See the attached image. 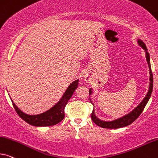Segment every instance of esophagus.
Here are the masks:
<instances>
[{"instance_id":"34e87169","label":"esophagus","mask_w":158,"mask_h":158,"mask_svg":"<svg viewBox=\"0 0 158 158\" xmlns=\"http://www.w3.org/2000/svg\"><path fill=\"white\" fill-rule=\"evenodd\" d=\"M84 78H85V81H89V77H88L87 75H85V76L84 77Z\"/></svg>"}]
</instances>
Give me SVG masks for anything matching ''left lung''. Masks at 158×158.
I'll return each instance as SVG.
<instances>
[{
    "instance_id": "1",
    "label": "left lung",
    "mask_w": 158,
    "mask_h": 158,
    "mask_svg": "<svg viewBox=\"0 0 158 158\" xmlns=\"http://www.w3.org/2000/svg\"><path fill=\"white\" fill-rule=\"evenodd\" d=\"M137 42H138V44L139 45V46L142 47V48L145 51L146 59L149 67V75H150V77H149L150 83H149L148 92H147L146 97H144V99L142 100V102H141V103L139 104L134 110H133L130 113H128V114H126L125 116H123L122 118H118V119L112 120V121H103V120H99V118L95 115V113H94V109L93 112H92L91 113V119L93 120L94 123L97 124L98 126L102 127V128H104L114 129V128H122V127L129 126V125L131 124L133 122H134L135 120L139 118V116L140 115L141 113L143 112L145 106H146V104L149 101V98L151 97V94H152V89H153V75H152V69H151V65H150V57H149V54L148 51H147L146 45L144 44V43L143 42L142 40H141L140 39H138V40H137ZM91 94H92V89H90L89 95H91Z\"/></svg>"
}]
</instances>
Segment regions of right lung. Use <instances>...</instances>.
Listing matches in <instances>:
<instances>
[{
	"mask_svg": "<svg viewBox=\"0 0 158 158\" xmlns=\"http://www.w3.org/2000/svg\"><path fill=\"white\" fill-rule=\"evenodd\" d=\"M79 80L73 81L70 85L67 88L66 91L63 94L61 99L48 111L44 112V113L35 114V115H29V114L24 113L21 111L16 104L14 103L13 106L15 109L16 113L18 114L20 118L24 121L34 126H54L61 120L64 118V107L66 106L69 99H70L74 93L75 90L78 85Z\"/></svg>",
	"mask_w": 158,
	"mask_h": 158,
	"instance_id": "right-lung-1",
	"label": "right lung"
}]
</instances>
